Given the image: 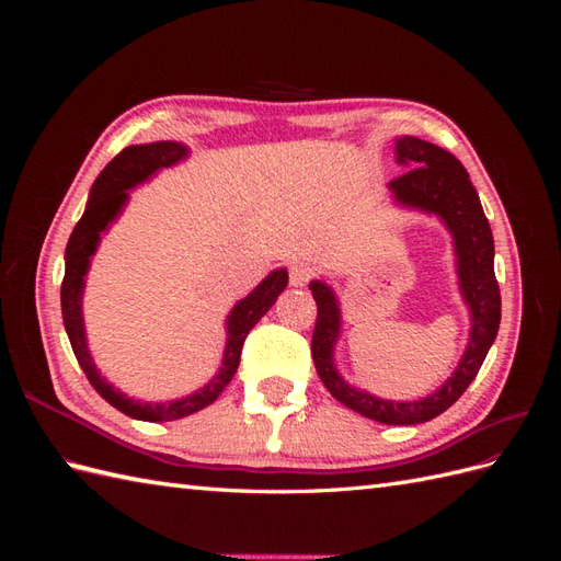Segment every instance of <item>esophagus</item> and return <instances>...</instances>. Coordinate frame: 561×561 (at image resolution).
I'll return each instance as SVG.
<instances>
[{
  "instance_id": "1",
  "label": "esophagus",
  "mask_w": 561,
  "mask_h": 561,
  "mask_svg": "<svg viewBox=\"0 0 561 561\" xmlns=\"http://www.w3.org/2000/svg\"><path fill=\"white\" fill-rule=\"evenodd\" d=\"M313 276V268L307 262H293L290 264V285L293 287H304Z\"/></svg>"
}]
</instances>
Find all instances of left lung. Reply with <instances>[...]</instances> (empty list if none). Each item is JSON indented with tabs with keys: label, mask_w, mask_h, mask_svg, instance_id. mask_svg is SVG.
Wrapping results in <instances>:
<instances>
[{
	"label": "left lung",
	"mask_w": 561,
	"mask_h": 561,
	"mask_svg": "<svg viewBox=\"0 0 561 561\" xmlns=\"http://www.w3.org/2000/svg\"><path fill=\"white\" fill-rule=\"evenodd\" d=\"M396 161L407 168L404 175L388 182L396 206L433 215L451 233L458 293L470 313L468 346L451 377L431 396L404 402L371 396L363 388L351 386L336 369L334 351L342 336V307L325 280H311L309 290L318 304L311 353L318 377L348 410L386 426H414L449 410L478 377L499 334L501 293L494 274V236L461 161L443 147L412 138V135H402L396 140Z\"/></svg>",
	"instance_id": "1"
}]
</instances>
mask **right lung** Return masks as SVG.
Here are the masks:
<instances>
[{"mask_svg": "<svg viewBox=\"0 0 561 561\" xmlns=\"http://www.w3.org/2000/svg\"><path fill=\"white\" fill-rule=\"evenodd\" d=\"M186 157H190V147L175 140L130 145L124 151H118V154L103 168V173L95 178L89 192L87 210H83L65 248V278L60 287V307L72 351L83 369V375H87V379L98 393L112 407H116L118 412H124L126 416L138 421H173L190 416L203 410V407L213 404L219 398V393L227 388V383L233 379L236 369H239L248 332L257 325V320L271 307H274L278 295L287 287V271L274 268L248 297L233 304V309L225 320L227 344L222 353V367L217 369V375L206 386H201L190 396H182L168 402L135 400L122 393L118 388H114L103 375H100V369L93 363V355L89 351L87 325H83L81 311L83 287H87L91 260L98 252L100 241H103V233H107L114 225V219L124 213L130 198V190L151 180L159 171H163V168L182 163Z\"/></svg>", "mask_w": 561, "mask_h": 561, "instance_id": "obj_1", "label": "right lung"}]
</instances>
